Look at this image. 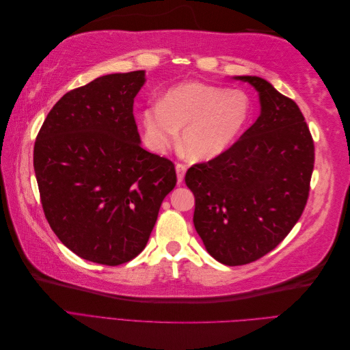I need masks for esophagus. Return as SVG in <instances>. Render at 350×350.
<instances>
[{"label":"esophagus","instance_id":"esophagus-1","mask_svg":"<svg viewBox=\"0 0 350 350\" xmlns=\"http://www.w3.org/2000/svg\"><path fill=\"white\" fill-rule=\"evenodd\" d=\"M176 167V178H178V183L181 184L184 181V176H185V172H187V166L184 163H176L175 165Z\"/></svg>","mask_w":350,"mask_h":350}]
</instances>
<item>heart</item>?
Segmentation results:
<instances>
[{
  "mask_svg": "<svg viewBox=\"0 0 350 350\" xmlns=\"http://www.w3.org/2000/svg\"><path fill=\"white\" fill-rule=\"evenodd\" d=\"M251 100L242 90L189 81L169 89L161 102L142 111L146 144L156 153L169 149L183 129L189 157L208 161L228 150L245 129Z\"/></svg>",
  "mask_w": 350,
  "mask_h": 350,
  "instance_id": "1",
  "label": "heart"
}]
</instances>
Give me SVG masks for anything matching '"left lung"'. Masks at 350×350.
I'll list each match as a JSON object with an SVG mask.
<instances>
[{"mask_svg":"<svg viewBox=\"0 0 350 350\" xmlns=\"http://www.w3.org/2000/svg\"><path fill=\"white\" fill-rule=\"evenodd\" d=\"M238 79L260 93L261 115L228 150L185 175L197 234L226 266L257 261L288 237L308 201L315 154L298 105L264 79Z\"/></svg>","mask_w":350,"mask_h":350,"instance_id":"1","label":"left lung"}]
</instances>
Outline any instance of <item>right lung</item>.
Masks as SVG:
<instances>
[{"instance_id":"right-lung-1","label":"right lung","mask_w":350,"mask_h":350,"mask_svg":"<svg viewBox=\"0 0 350 350\" xmlns=\"http://www.w3.org/2000/svg\"><path fill=\"white\" fill-rule=\"evenodd\" d=\"M144 71L116 72L66 93L36 135L42 208L79 257L120 266L144 250L163 198L176 185L172 161L144 150L133 113Z\"/></svg>"}]
</instances>
